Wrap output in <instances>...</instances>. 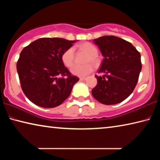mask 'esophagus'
Here are the masks:
<instances>
[{"mask_svg": "<svg viewBox=\"0 0 160 160\" xmlns=\"http://www.w3.org/2000/svg\"><path fill=\"white\" fill-rule=\"evenodd\" d=\"M80 80H81V81H85V80H86V78H80Z\"/></svg>", "mask_w": 160, "mask_h": 160, "instance_id": "34e87169", "label": "esophagus"}]
</instances>
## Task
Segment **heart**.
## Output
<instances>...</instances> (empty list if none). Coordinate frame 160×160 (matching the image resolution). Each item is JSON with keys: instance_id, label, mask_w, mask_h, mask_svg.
<instances>
[{"instance_id": "heart-1", "label": "heart", "mask_w": 160, "mask_h": 160, "mask_svg": "<svg viewBox=\"0 0 160 160\" xmlns=\"http://www.w3.org/2000/svg\"><path fill=\"white\" fill-rule=\"evenodd\" d=\"M78 48L82 51L88 53V56L86 57L85 60V63L84 65H75L70 69L71 72L73 75L79 76V77H84L92 71V63L95 66H98L100 62V57L98 55V48L95 45L89 42H83L82 44L78 45ZM62 61L65 66L70 68L72 66L74 63L75 60V49L72 47L68 48L62 52L61 56ZM91 62V63L89 62Z\"/></svg>"}]
</instances>
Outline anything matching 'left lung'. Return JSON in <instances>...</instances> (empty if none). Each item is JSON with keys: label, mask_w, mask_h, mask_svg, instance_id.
I'll use <instances>...</instances> for the list:
<instances>
[{"label": "left lung", "mask_w": 160, "mask_h": 160, "mask_svg": "<svg viewBox=\"0 0 160 160\" xmlns=\"http://www.w3.org/2000/svg\"><path fill=\"white\" fill-rule=\"evenodd\" d=\"M104 57L98 73V84L92 95L105 105H115L133 92L142 70L141 56L130 42L113 35L93 40Z\"/></svg>", "instance_id": "8db88e82"}]
</instances>
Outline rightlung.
<instances>
[{
    "label": "right lung",
    "mask_w": 160,
    "mask_h": 160,
    "mask_svg": "<svg viewBox=\"0 0 160 160\" xmlns=\"http://www.w3.org/2000/svg\"><path fill=\"white\" fill-rule=\"evenodd\" d=\"M75 42L42 38L22 49L17 62L18 74L24 94L35 105L55 108L70 96L79 78L71 75L61 56Z\"/></svg>",
    "instance_id": "right-lung-1"
}]
</instances>
